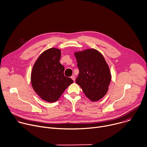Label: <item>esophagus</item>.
Listing matches in <instances>:
<instances>
[{
    "instance_id": "esophagus-1",
    "label": "esophagus",
    "mask_w": 147,
    "mask_h": 147,
    "mask_svg": "<svg viewBox=\"0 0 147 147\" xmlns=\"http://www.w3.org/2000/svg\"><path fill=\"white\" fill-rule=\"evenodd\" d=\"M71 78V79H72L74 81H75V76H74V75H72Z\"/></svg>"
}]
</instances>
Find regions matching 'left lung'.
<instances>
[{
  "mask_svg": "<svg viewBox=\"0 0 147 147\" xmlns=\"http://www.w3.org/2000/svg\"><path fill=\"white\" fill-rule=\"evenodd\" d=\"M79 69L76 83L92 101L101 99L107 93L111 75L103 55L94 49L74 53Z\"/></svg>",
  "mask_w": 147,
  "mask_h": 147,
  "instance_id": "left-lung-1",
  "label": "left lung"
}]
</instances>
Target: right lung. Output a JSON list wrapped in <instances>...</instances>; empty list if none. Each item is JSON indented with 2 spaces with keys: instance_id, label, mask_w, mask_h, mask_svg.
Returning <instances> with one entry per match:
<instances>
[{
  "instance_id": "add662e5",
  "label": "right lung",
  "mask_w": 147,
  "mask_h": 147,
  "mask_svg": "<svg viewBox=\"0 0 147 147\" xmlns=\"http://www.w3.org/2000/svg\"><path fill=\"white\" fill-rule=\"evenodd\" d=\"M61 50L51 48L43 51L35 61L31 72L33 89L43 100L54 102L61 97L74 81L64 76L60 63Z\"/></svg>"
}]
</instances>
